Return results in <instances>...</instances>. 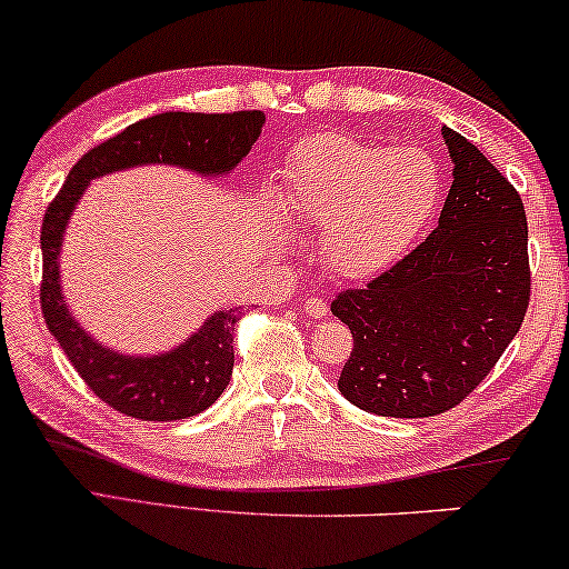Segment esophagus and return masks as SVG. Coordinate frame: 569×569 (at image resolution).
Masks as SVG:
<instances>
[{"mask_svg":"<svg viewBox=\"0 0 569 569\" xmlns=\"http://www.w3.org/2000/svg\"><path fill=\"white\" fill-rule=\"evenodd\" d=\"M303 311H307L311 319H325L329 309L321 299H307V303H303Z\"/></svg>","mask_w":569,"mask_h":569,"instance_id":"esophagus-1","label":"esophagus"}]
</instances>
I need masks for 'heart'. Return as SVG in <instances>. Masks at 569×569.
<instances>
[{
  "instance_id": "obj_1",
  "label": "heart",
  "mask_w": 569,
  "mask_h": 569,
  "mask_svg": "<svg viewBox=\"0 0 569 569\" xmlns=\"http://www.w3.org/2000/svg\"><path fill=\"white\" fill-rule=\"evenodd\" d=\"M437 156L417 146L388 148L350 134L301 140L281 168L278 200L268 201L270 240L291 242L281 207L321 227L327 266L345 278H372L396 266L445 201Z\"/></svg>"
}]
</instances>
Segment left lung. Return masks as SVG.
<instances>
[{
	"instance_id": "left-lung-1",
	"label": "left lung",
	"mask_w": 569,
	"mask_h": 569,
	"mask_svg": "<svg viewBox=\"0 0 569 569\" xmlns=\"http://www.w3.org/2000/svg\"><path fill=\"white\" fill-rule=\"evenodd\" d=\"M452 186L439 224L332 313L355 347L337 388L368 413L423 419L455 409L488 376L529 307L521 197L460 132L442 127Z\"/></svg>"
}]
</instances>
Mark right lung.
Returning a JSON list of instances; mask_svg holds the SVG:
<instances>
[{"mask_svg": "<svg viewBox=\"0 0 569 569\" xmlns=\"http://www.w3.org/2000/svg\"><path fill=\"white\" fill-rule=\"evenodd\" d=\"M262 124L266 114L258 109L234 114H152L91 148L71 168L42 217V317L83 383L124 417L176 421L209 409L232 378L234 325L242 311L240 307L211 311L183 342L152 355L120 352L99 342L76 319L63 293L61 250L68 222L91 181L130 168L168 166L199 178L232 173L256 146Z\"/></svg>", "mask_w": 569, "mask_h": 569, "instance_id": "obj_1", "label": "right lung"}]
</instances>
